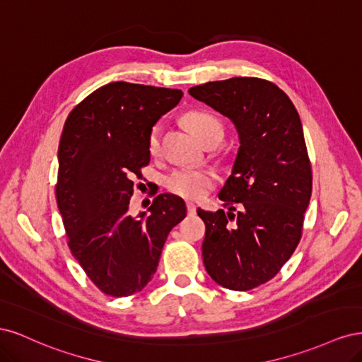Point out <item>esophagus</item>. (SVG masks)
<instances>
[{
    "label": "esophagus",
    "mask_w": 362,
    "mask_h": 362,
    "mask_svg": "<svg viewBox=\"0 0 362 362\" xmlns=\"http://www.w3.org/2000/svg\"><path fill=\"white\" fill-rule=\"evenodd\" d=\"M185 208H187V214H189V216H194V214H196V206H194V204L187 202V204H185Z\"/></svg>",
    "instance_id": "esophagus-1"
}]
</instances>
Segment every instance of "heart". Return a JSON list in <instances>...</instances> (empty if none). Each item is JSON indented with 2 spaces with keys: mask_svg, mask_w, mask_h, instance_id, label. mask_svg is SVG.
Returning <instances> with one entry per match:
<instances>
[{
  "mask_svg": "<svg viewBox=\"0 0 362 362\" xmlns=\"http://www.w3.org/2000/svg\"><path fill=\"white\" fill-rule=\"evenodd\" d=\"M184 122L202 141L216 133H222V122L218 117L206 110H190L184 115ZM148 151L157 157L161 151V127L154 125L148 134ZM216 181L214 172L208 169L178 168L169 173L166 187L173 194L185 199H199L213 187Z\"/></svg>",
  "mask_w": 362,
  "mask_h": 362,
  "instance_id": "b5f03b06",
  "label": "heart"
}]
</instances>
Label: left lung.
I'll use <instances>...</instances> for the list:
<instances>
[{"instance_id":"obj_1","label":"left lung","mask_w":362,"mask_h":362,"mask_svg":"<svg viewBox=\"0 0 362 362\" xmlns=\"http://www.w3.org/2000/svg\"><path fill=\"white\" fill-rule=\"evenodd\" d=\"M189 93L231 119L240 136L233 173L218 193L229 213L198 208L205 269L225 288H257L278 275L303 231L313 172L299 113L275 83L255 76L210 81Z\"/></svg>"}]
</instances>
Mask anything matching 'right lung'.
Masks as SVG:
<instances>
[{"label": "right lung", "instance_id": "1", "mask_svg": "<svg viewBox=\"0 0 362 362\" xmlns=\"http://www.w3.org/2000/svg\"><path fill=\"white\" fill-rule=\"evenodd\" d=\"M181 98L178 89L108 83L63 125L56 199L68 246L87 278L113 298L145 288L170 229L185 217L184 201L166 193L156 196L149 216L128 213L134 178L151 161L149 131Z\"/></svg>", "mask_w": 362, "mask_h": 362}]
</instances>
